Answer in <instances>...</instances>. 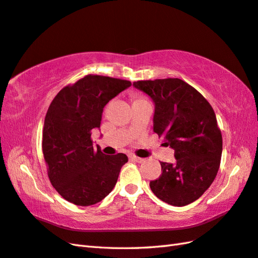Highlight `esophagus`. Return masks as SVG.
<instances>
[{"instance_id":"34e87169","label":"esophagus","mask_w":258,"mask_h":258,"mask_svg":"<svg viewBox=\"0 0 258 258\" xmlns=\"http://www.w3.org/2000/svg\"><path fill=\"white\" fill-rule=\"evenodd\" d=\"M131 159H132V160H134V161H136V163H139V164H142V163H144V161H145V159H144V158L134 156V155H132V156H131Z\"/></svg>"}]
</instances>
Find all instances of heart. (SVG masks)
Wrapping results in <instances>:
<instances>
[{
    "instance_id": "obj_1",
    "label": "heart",
    "mask_w": 258,
    "mask_h": 258,
    "mask_svg": "<svg viewBox=\"0 0 258 258\" xmlns=\"http://www.w3.org/2000/svg\"><path fill=\"white\" fill-rule=\"evenodd\" d=\"M145 99L142 98V97H139V95H133V103H135V102H140V101H144Z\"/></svg>"
}]
</instances>
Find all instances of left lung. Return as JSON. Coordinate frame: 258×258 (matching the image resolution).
Wrapping results in <instances>:
<instances>
[{
    "instance_id": "1",
    "label": "left lung",
    "mask_w": 258,
    "mask_h": 258,
    "mask_svg": "<svg viewBox=\"0 0 258 258\" xmlns=\"http://www.w3.org/2000/svg\"><path fill=\"white\" fill-rule=\"evenodd\" d=\"M133 86L155 103L154 133L175 149V164L161 161V175L149 182L154 195L175 207L196 201L210 187L222 156V134L211 104L178 78L141 80Z\"/></svg>"
}]
</instances>
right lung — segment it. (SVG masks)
<instances>
[{
    "label": "right lung",
    "instance_id": "1",
    "mask_svg": "<svg viewBox=\"0 0 258 258\" xmlns=\"http://www.w3.org/2000/svg\"><path fill=\"white\" fill-rule=\"evenodd\" d=\"M131 86L127 80L88 75L62 88L48 107L41 144L48 178L76 206L104 199L127 163L125 154L104 155L99 146L93 148L91 134L100 127L107 102Z\"/></svg>",
    "mask_w": 258,
    "mask_h": 258
}]
</instances>
